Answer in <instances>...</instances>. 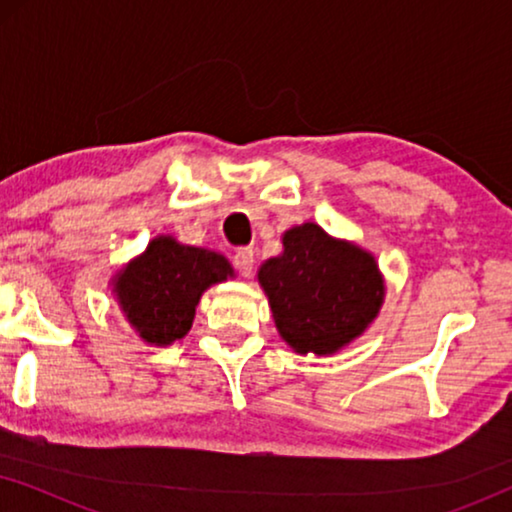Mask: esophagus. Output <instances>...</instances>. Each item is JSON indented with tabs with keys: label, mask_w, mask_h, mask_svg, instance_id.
<instances>
[{
	"label": "esophagus",
	"mask_w": 512,
	"mask_h": 512,
	"mask_svg": "<svg viewBox=\"0 0 512 512\" xmlns=\"http://www.w3.org/2000/svg\"><path fill=\"white\" fill-rule=\"evenodd\" d=\"M233 263H235V268H237V272H240L242 277H249L251 272H254V251L247 249V247L237 249Z\"/></svg>",
	"instance_id": "1"
}]
</instances>
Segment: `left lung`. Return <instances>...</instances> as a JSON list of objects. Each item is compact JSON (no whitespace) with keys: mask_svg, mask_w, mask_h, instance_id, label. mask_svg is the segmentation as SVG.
I'll list each match as a JSON object with an SVG mask.
<instances>
[{"mask_svg":"<svg viewBox=\"0 0 512 512\" xmlns=\"http://www.w3.org/2000/svg\"><path fill=\"white\" fill-rule=\"evenodd\" d=\"M284 254L258 270L277 331L300 354H333L366 331L384 298L375 258L317 223L286 230Z\"/></svg>","mask_w":512,"mask_h":512,"instance_id":"obj_1","label":"left lung"}]
</instances>
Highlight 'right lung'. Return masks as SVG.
Wrapping results in <instances>:
<instances>
[{
  "label": "right lung",
  "instance_id": "add662e5",
  "mask_svg": "<svg viewBox=\"0 0 512 512\" xmlns=\"http://www.w3.org/2000/svg\"><path fill=\"white\" fill-rule=\"evenodd\" d=\"M233 275L216 251L156 237L116 279V296L130 326L151 345H170L191 331L202 291Z\"/></svg>",
  "mask_w": 512,
  "mask_h": 512
}]
</instances>
